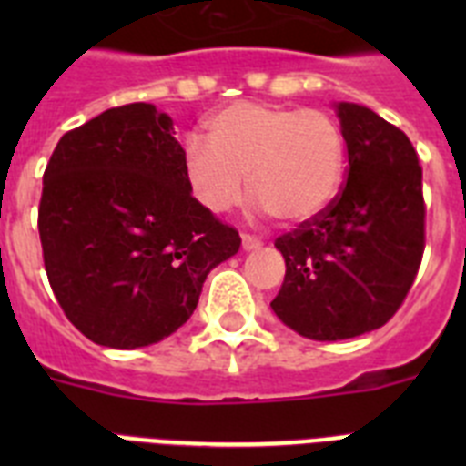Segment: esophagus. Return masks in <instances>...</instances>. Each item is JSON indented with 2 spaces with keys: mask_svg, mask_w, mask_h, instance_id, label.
<instances>
[{
  "mask_svg": "<svg viewBox=\"0 0 466 466\" xmlns=\"http://www.w3.org/2000/svg\"><path fill=\"white\" fill-rule=\"evenodd\" d=\"M263 242L258 240V238L249 236V233H242V249L245 252H254V249H261Z\"/></svg>",
  "mask_w": 466,
  "mask_h": 466,
  "instance_id": "34e87169",
  "label": "esophagus"
}]
</instances>
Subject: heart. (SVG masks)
Instances as JSON below:
<instances>
[{"label": "heart", "mask_w": 466, "mask_h": 466, "mask_svg": "<svg viewBox=\"0 0 466 466\" xmlns=\"http://www.w3.org/2000/svg\"><path fill=\"white\" fill-rule=\"evenodd\" d=\"M208 147L193 139L184 170L193 196L214 214L249 198L279 224H303L339 193L345 172V137L327 111L233 102L205 127Z\"/></svg>", "instance_id": "1"}]
</instances>
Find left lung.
I'll return each mask as SVG.
<instances>
[{
	"label": "left lung",
	"instance_id": "1",
	"mask_svg": "<svg viewBox=\"0 0 466 466\" xmlns=\"http://www.w3.org/2000/svg\"><path fill=\"white\" fill-rule=\"evenodd\" d=\"M348 179L322 212L284 233L270 308L312 340H345L392 319L425 252L422 167L413 144L369 106L339 102Z\"/></svg>",
	"mask_w": 466,
	"mask_h": 466
}]
</instances>
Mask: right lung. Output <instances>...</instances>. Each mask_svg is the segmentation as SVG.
Returning a JSON list of instances; mask_svg holds the SVG:
<instances>
[{"mask_svg": "<svg viewBox=\"0 0 466 466\" xmlns=\"http://www.w3.org/2000/svg\"><path fill=\"white\" fill-rule=\"evenodd\" d=\"M172 118L147 102L65 133L44 172L39 238L48 282L93 343H158L193 315L212 268L240 249L191 196Z\"/></svg>", "mask_w": 466, "mask_h": 466, "instance_id": "right-lung-1", "label": "right lung"}]
</instances>
